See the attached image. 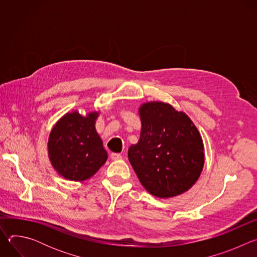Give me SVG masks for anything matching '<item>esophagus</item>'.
Listing matches in <instances>:
<instances>
[{
	"mask_svg": "<svg viewBox=\"0 0 257 257\" xmlns=\"http://www.w3.org/2000/svg\"><path fill=\"white\" fill-rule=\"evenodd\" d=\"M111 159L113 161H118V160H121L122 159V156L120 154H112L111 155Z\"/></svg>",
	"mask_w": 257,
	"mask_h": 257,
	"instance_id": "esophagus-1",
	"label": "esophagus"
}]
</instances>
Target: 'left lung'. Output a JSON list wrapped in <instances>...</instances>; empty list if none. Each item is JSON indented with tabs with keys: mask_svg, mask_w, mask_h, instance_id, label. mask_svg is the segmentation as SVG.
I'll return each mask as SVG.
<instances>
[{
	"mask_svg": "<svg viewBox=\"0 0 257 257\" xmlns=\"http://www.w3.org/2000/svg\"><path fill=\"white\" fill-rule=\"evenodd\" d=\"M140 137L128 159L141 185L152 195L171 198L189 190L204 166L202 137L192 120L168 102L145 101L138 107Z\"/></svg>",
	"mask_w": 257,
	"mask_h": 257,
	"instance_id": "obj_1",
	"label": "left lung"
}]
</instances>
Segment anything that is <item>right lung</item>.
<instances>
[{
	"mask_svg": "<svg viewBox=\"0 0 257 257\" xmlns=\"http://www.w3.org/2000/svg\"><path fill=\"white\" fill-rule=\"evenodd\" d=\"M100 111L81 115L73 109L53 126L48 156L54 170L64 179L83 182L91 178L107 160V153L95 129Z\"/></svg>",
	"mask_w": 257,
	"mask_h": 257,
	"instance_id": "1",
	"label": "right lung"
}]
</instances>
